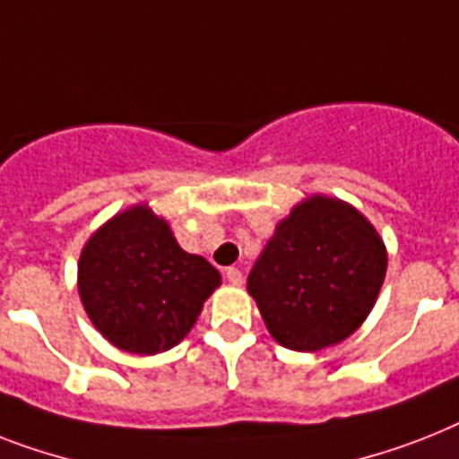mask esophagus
Masks as SVG:
<instances>
[{"label": "esophagus", "instance_id": "esophagus-1", "mask_svg": "<svg viewBox=\"0 0 459 459\" xmlns=\"http://www.w3.org/2000/svg\"><path fill=\"white\" fill-rule=\"evenodd\" d=\"M226 281L230 282V285H236V288H240L242 285V273L238 271V268H226Z\"/></svg>", "mask_w": 459, "mask_h": 459}]
</instances>
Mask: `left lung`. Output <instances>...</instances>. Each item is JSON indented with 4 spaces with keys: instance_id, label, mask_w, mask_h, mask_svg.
I'll return each instance as SVG.
<instances>
[{
    "instance_id": "left-lung-1",
    "label": "left lung",
    "mask_w": 459,
    "mask_h": 459,
    "mask_svg": "<svg viewBox=\"0 0 459 459\" xmlns=\"http://www.w3.org/2000/svg\"><path fill=\"white\" fill-rule=\"evenodd\" d=\"M385 275L386 245L368 217L314 193L275 223L247 292L278 344L314 353L363 325Z\"/></svg>"
}]
</instances>
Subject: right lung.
<instances>
[{
	"label": "right lung",
	"instance_id": "right-lung-1",
	"mask_svg": "<svg viewBox=\"0 0 459 459\" xmlns=\"http://www.w3.org/2000/svg\"><path fill=\"white\" fill-rule=\"evenodd\" d=\"M221 273L188 255L148 203L117 212L89 236L77 290L91 325L126 353L169 351L195 325Z\"/></svg>",
	"mask_w": 459,
	"mask_h": 459
}]
</instances>
